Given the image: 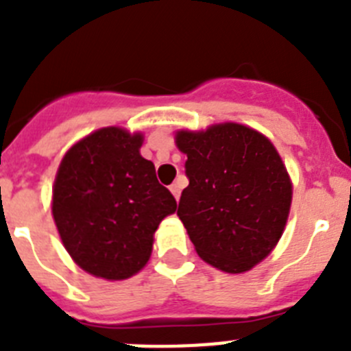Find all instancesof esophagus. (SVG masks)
<instances>
[{"mask_svg": "<svg viewBox=\"0 0 351 351\" xmlns=\"http://www.w3.org/2000/svg\"><path fill=\"white\" fill-rule=\"evenodd\" d=\"M170 191H172V195L176 197V200H179V197H181V184H179V182L170 184Z\"/></svg>", "mask_w": 351, "mask_h": 351, "instance_id": "34e87169", "label": "esophagus"}]
</instances>
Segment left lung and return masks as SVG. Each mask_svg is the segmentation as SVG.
<instances>
[{"label": "left lung", "instance_id": "1", "mask_svg": "<svg viewBox=\"0 0 351 351\" xmlns=\"http://www.w3.org/2000/svg\"><path fill=\"white\" fill-rule=\"evenodd\" d=\"M188 188L178 216L198 256L219 271H250L274 250L287 225L291 181L272 142L250 126L181 130Z\"/></svg>", "mask_w": 351, "mask_h": 351}]
</instances>
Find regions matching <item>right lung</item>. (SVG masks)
<instances>
[{"label": "right lung", "instance_id": "obj_1", "mask_svg": "<svg viewBox=\"0 0 351 351\" xmlns=\"http://www.w3.org/2000/svg\"><path fill=\"white\" fill-rule=\"evenodd\" d=\"M142 133L117 126L71 145L52 188V216L73 262L89 274L119 281L137 274L153 251L161 219L176 198L141 156Z\"/></svg>", "mask_w": 351, "mask_h": 351}]
</instances>
